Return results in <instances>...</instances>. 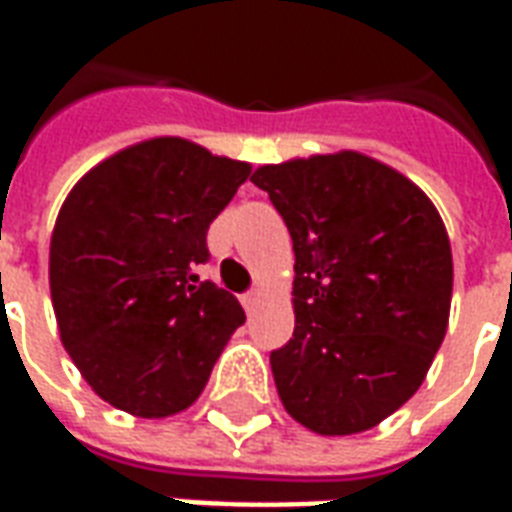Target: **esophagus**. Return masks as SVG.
<instances>
[{
  "label": "esophagus",
  "mask_w": 512,
  "mask_h": 512,
  "mask_svg": "<svg viewBox=\"0 0 512 512\" xmlns=\"http://www.w3.org/2000/svg\"><path fill=\"white\" fill-rule=\"evenodd\" d=\"M241 304H244L246 312H252L260 304V290H249V293H244L241 296Z\"/></svg>",
  "instance_id": "esophagus-1"
}]
</instances>
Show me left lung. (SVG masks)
Returning a JSON list of instances; mask_svg holds the SVG:
<instances>
[{"mask_svg":"<svg viewBox=\"0 0 512 512\" xmlns=\"http://www.w3.org/2000/svg\"><path fill=\"white\" fill-rule=\"evenodd\" d=\"M293 238L296 329L271 354L279 400L321 436L376 428L447 334L452 249L417 183L356 150L255 169Z\"/></svg>","mask_w":512,"mask_h":512,"instance_id":"left-lung-1","label":"left lung"}]
</instances>
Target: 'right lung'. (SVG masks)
<instances>
[{
	"label": "right lung",
	"instance_id": "right-lung-1",
	"mask_svg": "<svg viewBox=\"0 0 512 512\" xmlns=\"http://www.w3.org/2000/svg\"><path fill=\"white\" fill-rule=\"evenodd\" d=\"M252 164L153 136L76 180L51 230L49 288L65 351L93 392L164 419L202 395L246 321L233 293L200 282L205 233Z\"/></svg>",
	"mask_w": 512,
	"mask_h": 512
}]
</instances>
